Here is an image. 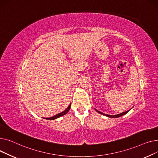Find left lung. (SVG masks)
<instances>
[{
	"label": "left lung",
	"instance_id": "obj_1",
	"mask_svg": "<svg viewBox=\"0 0 158 158\" xmlns=\"http://www.w3.org/2000/svg\"><path fill=\"white\" fill-rule=\"evenodd\" d=\"M95 110H96V112H98V113H99V114H102V115H105V116H106V117H110V118H117V117H121V116H123V115L126 114L129 112V111L130 110H129L126 111V112H123V113H121V114H117V115H108V114H105L102 113V112H99V111H98V110H96V109H95Z\"/></svg>",
	"mask_w": 158,
	"mask_h": 158
}]
</instances>
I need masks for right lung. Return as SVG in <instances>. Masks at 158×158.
<instances>
[{"label": "right lung", "mask_w": 158, "mask_h": 158, "mask_svg": "<svg viewBox=\"0 0 158 158\" xmlns=\"http://www.w3.org/2000/svg\"><path fill=\"white\" fill-rule=\"evenodd\" d=\"M70 108H71V104L69 105V106L66 110H65L64 111H63V112H62L61 113H59L57 115H55V116L50 117V118H46L45 119H47V120H54V119H56L57 118H59V117L64 115L65 114H66L69 112V110H70Z\"/></svg>", "instance_id": "obj_1"}]
</instances>
